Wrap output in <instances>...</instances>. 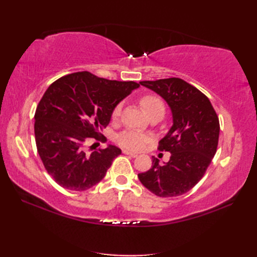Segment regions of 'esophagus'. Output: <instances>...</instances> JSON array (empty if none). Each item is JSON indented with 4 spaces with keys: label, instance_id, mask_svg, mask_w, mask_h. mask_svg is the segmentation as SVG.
Segmentation results:
<instances>
[{
    "label": "esophagus",
    "instance_id": "esophagus-1",
    "mask_svg": "<svg viewBox=\"0 0 257 257\" xmlns=\"http://www.w3.org/2000/svg\"><path fill=\"white\" fill-rule=\"evenodd\" d=\"M124 155H128V156H130V157H133V158H136V157H138V155L137 154H135V152H132V151H129V150H123L122 151Z\"/></svg>",
    "mask_w": 257,
    "mask_h": 257
}]
</instances>
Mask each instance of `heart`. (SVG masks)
<instances>
[{
	"instance_id": "heart-1",
	"label": "heart",
	"mask_w": 257,
	"mask_h": 257,
	"mask_svg": "<svg viewBox=\"0 0 257 257\" xmlns=\"http://www.w3.org/2000/svg\"><path fill=\"white\" fill-rule=\"evenodd\" d=\"M141 106L145 109L148 116H151L152 113L162 111L165 112V103L161 100V98L155 95H147L141 98ZM122 105L119 103L116 107H114L112 111V118L118 119L120 113H121ZM150 141V137L148 135L144 133L137 132V130H124L121 134L118 136V143L120 146H122L123 148H127L130 150L139 151L145 148V146Z\"/></svg>"
}]
</instances>
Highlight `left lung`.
<instances>
[{"instance_id": "obj_1", "label": "left lung", "mask_w": 257, "mask_h": 257, "mask_svg": "<svg viewBox=\"0 0 257 257\" xmlns=\"http://www.w3.org/2000/svg\"><path fill=\"white\" fill-rule=\"evenodd\" d=\"M140 84L161 96L171 109L172 125L159 141V150L170 160L139 173L140 182L162 198L187 193L204 176L219 144L220 122L209 98L180 78L145 80Z\"/></svg>"}]
</instances>
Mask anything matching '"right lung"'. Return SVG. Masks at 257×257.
<instances>
[{"mask_svg":"<svg viewBox=\"0 0 257 257\" xmlns=\"http://www.w3.org/2000/svg\"><path fill=\"white\" fill-rule=\"evenodd\" d=\"M139 87L88 72L66 75L48 87L36 108L34 133L38 155L57 184L85 191L101 181L121 150L109 145L88 152L86 147L100 139L114 107Z\"/></svg>","mask_w":257,"mask_h":257,"instance_id":"obj_1","label":"right lung"}]
</instances>
